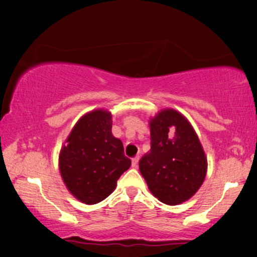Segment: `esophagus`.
Segmentation results:
<instances>
[{"mask_svg": "<svg viewBox=\"0 0 257 257\" xmlns=\"http://www.w3.org/2000/svg\"><path fill=\"white\" fill-rule=\"evenodd\" d=\"M138 161H139V157H135L132 159V167L133 168H137V166H138Z\"/></svg>", "mask_w": 257, "mask_h": 257, "instance_id": "34e87169", "label": "esophagus"}]
</instances>
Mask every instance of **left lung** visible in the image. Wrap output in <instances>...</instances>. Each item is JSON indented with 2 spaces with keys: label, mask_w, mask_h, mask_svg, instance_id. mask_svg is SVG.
Here are the masks:
<instances>
[{
  "label": "left lung",
  "mask_w": 257,
  "mask_h": 257,
  "mask_svg": "<svg viewBox=\"0 0 257 257\" xmlns=\"http://www.w3.org/2000/svg\"><path fill=\"white\" fill-rule=\"evenodd\" d=\"M150 126L151 150L139 160V171L157 199L179 205L205 180V152L191 124L177 111L159 112Z\"/></svg>",
  "instance_id": "left-lung-1"
}]
</instances>
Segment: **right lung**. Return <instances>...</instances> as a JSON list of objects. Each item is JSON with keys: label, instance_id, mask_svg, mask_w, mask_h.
I'll list each match as a JSON object with an SVG mask.
<instances>
[{"label": "right lung", "instance_id": "obj_1", "mask_svg": "<svg viewBox=\"0 0 257 257\" xmlns=\"http://www.w3.org/2000/svg\"><path fill=\"white\" fill-rule=\"evenodd\" d=\"M111 118L103 110L80 118L59 156V171L66 187L86 205L106 199L131 166L122 143L112 136Z\"/></svg>", "mask_w": 257, "mask_h": 257}]
</instances>
